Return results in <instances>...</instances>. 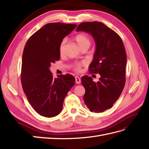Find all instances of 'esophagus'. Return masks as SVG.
Wrapping results in <instances>:
<instances>
[{
  "instance_id": "obj_1",
  "label": "esophagus",
  "mask_w": 149,
  "mask_h": 149,
  "mask_svg": "<svg viewBox=\"0 0 149 149\" xmlns=\"http://www.w3.org/2000/svg\"><path fill=\"white\" fill-rule=\"evenodd\" d=\"M75 82L77 84H81V78H80L79 77H78V76H76V77H75Z\"/></svg>"
}]
</instances>
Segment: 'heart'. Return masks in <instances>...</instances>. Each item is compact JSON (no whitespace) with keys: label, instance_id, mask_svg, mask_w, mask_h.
Returning <instances> with one entry per match:
<instances>
[{"label":"heart","instance_id":"heart-1","mask_svg":"<svg viewBox=\"0 0 149 149\" xmlns=\"http://www.w3.org/2000/svg\"><path fill=\"white\" fill-rule=\"evenodd\" d=\"M74 40L77 42V43L79 45L80 48H81L83 47H86V46L89 47V46L91 43V40L90 39V38L88 36L85 35V34H79V35L75 36V37L74 38ZM65 44V40H63L62 42H61L59 47V51L60 53H62ZM82 65V63H77L75 66V70L76 71H80L81 70V67Z\"/></svg>","mask_w":149,"mask_h":149}]
</instances>
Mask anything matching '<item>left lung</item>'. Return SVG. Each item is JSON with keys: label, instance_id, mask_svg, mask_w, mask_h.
Instances as JSON below:
<instances>
[{"label": "left lung", "instance_id": "left-lung-1", "mask_svg": "<svg viewBox=\"0 0 149 149\" xmlns=\"http://www.w3.org/2000/svg\"><path fill=\"white\" fill-rule=\"evenodd\" d=\"M77 31L88 33L96 43L89 71L101 75L94 82L87 75L81 78L86 93L84 101L91 112L101 113L111 108L123 91L125 84L127 54L120 36L97 21L81 23Z\"/></svg>", "mask_w": 149, "mask_h": 149}]
</instances>
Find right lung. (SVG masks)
Instances as JSON below:
<instances>
[{"label": "right lung", "instance_id": "1", "mask_svg": "<svg viewBox=\"0 0 149 149\" xmlns=\"http://www.w3.org/2000/svg\"><path fill=\"white\" fill-rule=\"evenodd\" d=\"M77 25L52 22L43 26L26 42L22 53L21 84L29 102L41 116L59 114L64 99L75 84L70 74L53 78L51 63L60 60L59 47L63 38Z\"/></svg>", "mask_w": 149, "mask_h": 149}]
</instances>
